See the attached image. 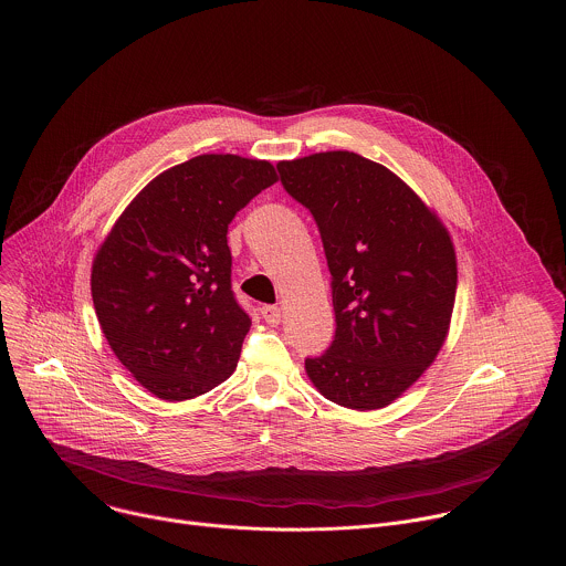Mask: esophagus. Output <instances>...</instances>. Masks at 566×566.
I'll return each mask as SVG.
<instances>
[{"label": "esophagus", "instance_id": "1", "mask_svg": "<svg viewBox=\"0 0 566 566\" xmlns=\"http://www.w3.org/2000/svg\"><path fill=\"white\" fill-rule=\"evenodd\" d=\"M261 314H263V321L268 324H272V326H276V324L281 323V310H279L276 305H265V307L261 310Z\"/></svg>", "mask_w": 566, "mask_h": 566}]
</instances>
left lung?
Segmentation results:
<instances>
[{
  "instance_id": "left-lung-1",
  "label": "left lung",
  "mask_w": 566,
  "mask_h": 566,
  "mask_svg": "<svg viewBox=\"0 0 566 566\" xmlns=\"http://www.w3.org/2000/svg\"><path fill=\"white\" fill-rule=\"evenodd\" d=\"M276 169L316 220L331 272L335 335L305 370L333 403L386 407L444 344L458 287L451 238L397 174L355 153Z\"/></svg>"
}]
</instances>
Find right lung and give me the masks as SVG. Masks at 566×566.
I'll return each mask as SVG.
<instances>
[{
	"mask_svg": "<svg viewBox=\"0 0 566 566\" xmlns=\"http://www.w3.org/2000/svg\"><path fill=\"white\" fill-rule=\"evenodd\" d=\"M276 182L268 161L202 155L148 182L99 245L91 296L117 359L163 401L227 381L250 316L231 285L229 224Z\"/></svg>",
	"mask_w": 566,
	"mask_h": 566,
	"instance_id": "1",
	"label": "right lung"
}]
</instances>
